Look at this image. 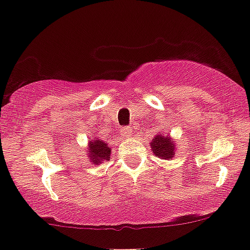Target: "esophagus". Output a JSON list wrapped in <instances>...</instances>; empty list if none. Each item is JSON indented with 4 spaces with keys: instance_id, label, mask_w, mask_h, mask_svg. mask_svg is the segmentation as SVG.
<instances>
[{
    "instance_id": "obj_1",
    "label": "esophagus",
    "mask_w": 250,
    "mask_h": 250,
    "mask_svg": "<svg viewBox=\"0 0 250 250\" xmlns=\"http://www.w3.org/2000/svg\"><path fill=\"white\" fill-rule=\"evenodd\" d=\"M121 135H122V138H130L133 135V129L130 127H123L122 129H121Z\"/></svg>"
}]
</instances>
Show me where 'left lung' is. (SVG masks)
I'll list each match as a JSON object with an SVG mask.
<instances>
[{"mask_svg":"<svg viewBox=\"0 0 250 250\" xmlns=\"http://www.w3.org/2000/svg\"><path fill=\"white\" fill-rule=\"evenodd\" d=\"M151 148H152L153 153L156 157L162 158V160H169L175 155V145L172 140H170L169 135H156L153 140L150 143Z\"/></svg>","mask_w":250,"mask_h":250,"instance_id":"1","label":"left lung"}]
</instances>
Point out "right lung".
<instances>
[{
  "label": "right lung",
  "mask_w": 250,
  "mask_h": 250,
  "mask_svg": "<svg viewBox=\"0 0 250 250\" xmlns=\"http://www.w3.org/2000/svg\"><path fill=\"white\" fill-rule=\"evenodd\" d=\"M110 153L111 148L105 141L97 139V138L94 140L89 141V145H88V157L90 158V162H93L94 165H99V163L104 162V161H109Z\"/></svg>",
  "instance_id": "obj_1"
}]
</instances>
